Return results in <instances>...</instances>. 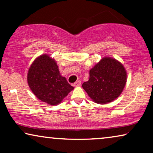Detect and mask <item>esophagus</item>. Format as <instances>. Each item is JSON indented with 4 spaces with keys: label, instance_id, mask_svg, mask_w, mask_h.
Returning <instances> with one entry per match:
<instances>
[{
    "label": "esophagus",
    "instance_id": "1",
    "mask_svg": "<svg viewBox=\"0 0 153 153\" xmlns=\"http://www.w3.org/2000/svg\"><path fill=\"white\" fill-rule=\"evenodd\" d=\"M81 84V81H77L74 83V85L75 87H78V86H80Z\"/></svg>",
    "mask_w": 153,
    "mask_h": 153
}]
</instances>
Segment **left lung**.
<instances>
[{"label": "left lung", "instance_id": "left-lung-1", "mask_svg": "<svg viewBox=\"0 0 153 153\" xmlns=\"http://www.w3.org/2000/svg\"><path fill=\"white\" fill-rule=\"evenodd\" d=\"M89 79L82 84L84 91L94 102L110 103L117 99L127 82V72L118 60L104 56L90 70Z\"/></svg>", "mask_w": 153, "mask_h": 153}]
</instances>
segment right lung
Returning <instances> with one entry per match:
<instances>
[{
	"mask_svg": "<svg viewBox=\"0 0 153 153\" xmlns=\"http://www.w3.org/2000/svg\"><path fill=\"white\" fill-rule=\"evenodd\" d=\"M27 82L37 99L52 106L61 103L74 89L60 74L55 59L47 53L37 57L31 64Z\"/></svg>",
	"mask_w": 153,
	"mask_h": 153,
	"instance_id": "right-lung-1",
	"label": "right lung"
}]
</instances>
